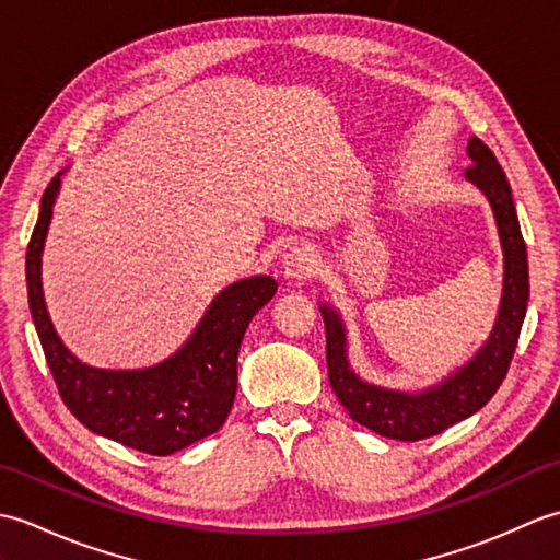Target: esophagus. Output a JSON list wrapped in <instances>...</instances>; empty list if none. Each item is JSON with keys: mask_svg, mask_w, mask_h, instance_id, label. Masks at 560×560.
Instances as JSON below:
<instances>
[{"mask_svg": "<svg viewBox=\"0 0 560 560\" xmlns=\"http://www.w3.org/2000/svg\"><path fill=\"white\" fill-rule=\"evenodd\" d=\"M317 271V255L311 245H295L283 255V273L291 279H311Z\"/></svg>", "mask_w": 560, "mask_h": 560, "instance_id": "1", "label": "esophagus"}]
</instances>
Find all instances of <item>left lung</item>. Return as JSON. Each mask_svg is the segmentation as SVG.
Returning <instances> with one entry per match:
<instances>
[{
  "label": "left lung",
  "mask_w": 560,
  "mask_h": 560,
  "mask_svg": "<svg viewBox=\"0 0 560 560\" xmlns=\"http://www.w3.org/2000/svg\"><path fill=\"white\" fill-rule=\"evenodd\" d=\"M467 151L471 159L467 177L491 201L505 255L501 311L483 349L443 385L419 392V395L383 389L355 377L347 361V337H343L339 315L327 305L319 307L327 331L329 385L351 419L371 428L377 435L416 443L469 419L495 395L513 361L529 299L527 247L520 233L510 183L493 151L477 137L469 139Z\"/></svg>",
  "instance_id": "left-lung-1"
}]
</instances>
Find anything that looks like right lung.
I'll list each match as a JSON object with an SVG mask.
<instances>
[{"mask_svg":"<svg viewBox=\"0 0 560 560\" xmlns=\"http://www.w3.org/2000/svg\"><path fill=\"white\" fill-rule=\"evenodd\" d=\"M59 177L40 199L26 253L28 305L59 397L89 431L147 455L165 457L217 433L229 419L237 387V351L245 329L273 293L271 277L231 283L217 295L185 347L144 371H101L81 363L57 337L47 315L40 255L52 219Z\"/></svg>","mask_w":560,"mask_h":560,"instance_id":"obj_1","label":"right lung"}]
</instances>
